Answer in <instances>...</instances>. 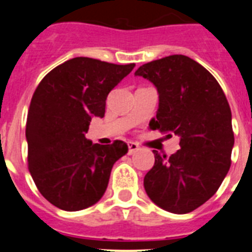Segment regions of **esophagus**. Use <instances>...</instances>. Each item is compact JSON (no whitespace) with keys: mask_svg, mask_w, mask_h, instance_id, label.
Listing matches in <instances>:
<instances>
[{"mask_svg":"<svg viewBox=\"0 0 252 252\" xmlns=\"http://www.w3.org/2000/svg\"><path fill=\"white\" fill-rule=\"evenodd\" d=\"M138 149H140V146L136 142H128V154H133Z\"/></svg>","mask_w":252,"mask_h":252,"instance_id":"1","label":"esophagus"}]
</instances>
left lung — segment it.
<instances>
[{"label": "left lung", "instance_id": "obj_1", "mask_svg": "<svg viewBox=\"0 0 252 252\" xmlns=\"http://www.w3.org/2000/svg\"><path fill=\"white\" fill-rule=\"evenodd\" d=\"M134 76L149 80L159 95L149 128L176 134L180 145L170 157L153 150L146 193L165 211L189 213L215 195L230 168L234 133L226 96L207 69L184 55L144 64Z\"/></svg>", "mask_w": 252, "mask_h": 252}]
</instances>
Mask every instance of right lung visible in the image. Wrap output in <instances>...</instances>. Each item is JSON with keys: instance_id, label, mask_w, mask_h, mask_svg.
I'll return each mask as SVG.
<instances>
[{"instance_id": "right-lung-1", "label": "right lung", "mask_w": 252, "mask_h": 252, "mask_svg": "<svg viewBox=\"0 0 252 252\" xmlns=\"http://www.w3.org/2000/svg\"><path fill=\"white\" fill-rule=\"evenodd\" d=\"M134 64L74 57L41 80L30 104L26 140L29 170L37 189L63 211L76 212L102 199L112 166L128 153L124 141L93 144L91 119L103 118L110 91Z\"/></svg>"}]
</instances>
